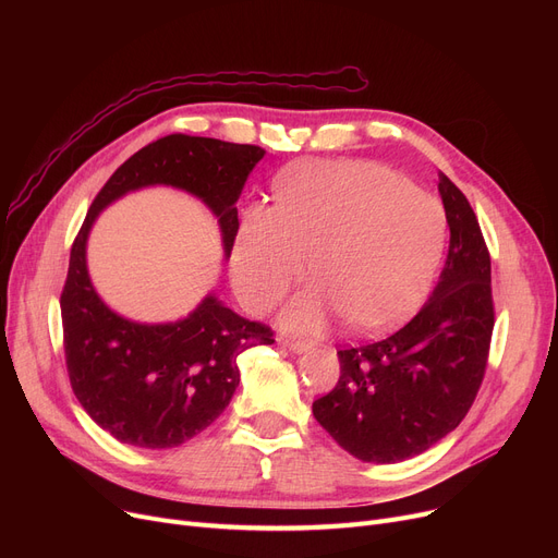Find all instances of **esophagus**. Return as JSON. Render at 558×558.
Here are the masks:
<instances>
[{
  "label": "esophagus",
  "instance_id": "obj_1",
  "mask_svg": "<svg viewBox=\"0 0 558 558\" xmlns=\"http://www.w3.org/2000/svg\"><path fill=\"white\" fill-rule=\"evenodd\" d=\"M282 345L284 348H289L291 353H296V355H301V353H305V350L310 348L305 341H301V339H282Z\"/></svg>",
  "mask_w": 558,
  "mask_h": 558
}]
</instances>
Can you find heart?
<instances>
[{
  "label": "heart",
  "instance_id": "b5f03b06",
  "mask_svg": "<svg viewBox=\"0 0 558 558\" xmlns=\"http://www.w3.org/2000/svg\"><path fill=\"white\" fill-rule=\"evenodd\" d=\"M276 208L253 205L230 255L234 291L262 312L305 278L318 280L280 314L287 330L383 332L423 296L444 253L446 217L429 192L375 162L307 160L274 183Z\"/></svg>",
  "mask_w": 558,
  "mask_h": 558
}]
</instances>
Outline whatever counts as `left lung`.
Returning <instances> with one entry per match:
<instances>
[{
  "instance_id": "left-lung-1",
  "label": "left lung",
  "mask_w": 558,
  "mask_h": 558,
  "mask_svg": "<svg viewBox=\"0 0 558 558\" xmlns=\"http://www.w3.org/2000/svg\"><path fill=\"white\" fill-rule=\"evenodd\" d=\"M450 248L429 301L387 339L339 350L337 387L312 412L335 441L368 463L429 450L471 409L493 335L490 255L461 190L438 173Z\"/></svg>"
}]
</instances>
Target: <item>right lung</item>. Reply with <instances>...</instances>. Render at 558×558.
<instances>
[{
    "instance_id": "obj_1",
    "label": "right lung",
    "mask_w": 558,
    "mask_h": 558,
    "mask_svg": "<svg viewBox=\"0 0 558 558\" xmlns=\"http://www.w3.org/2000/svg\"><path fill=\"white\" fill-rule=\"evenodd\" d=\"M264 154L253 144L167 135L117 169L87 210L61 296L65 360L85 414L117 441L146 450L190 441L228 407L240 385L238 357L274 343V332L232 312L213 291L187 316L167 324L117 314L87 271V238L97 217L144 187L181 190L217 217L228 259L240 228L234 203Z\"/></svg>"
}]
</instances>
